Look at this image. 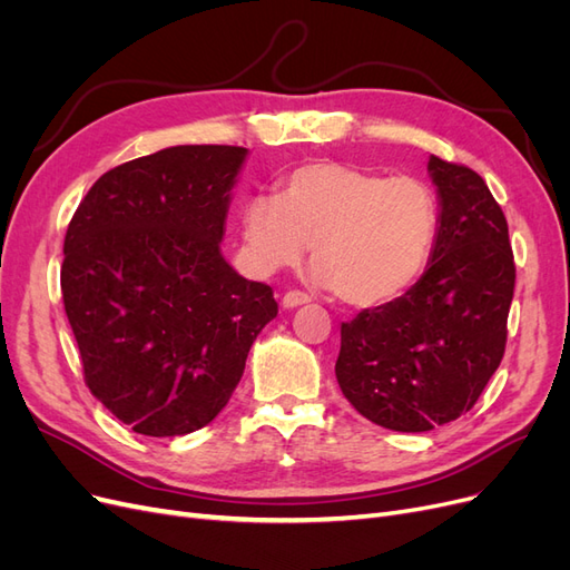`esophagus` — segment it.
<instances>
[{
	"mask_svg": "<svg viewBox=\"0 0 570 570\" xmlns=\"http://www.w3.org/2000/svg\"><path fill=\"white\" fill-rule=\"evenodd\" d=\"M306 302H312V297L304 295V292H299V289H289V292H285V297H283L285 308H295V306H302Z\"/></svg>",
	"mask_w": 570,
	"mask_h": 570,
	"instance_id": "1",
	"label": "esophagus"
}]
</instances>
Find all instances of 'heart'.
<instances>
[{
	"label": "heart",
	"instance_id": "b5f03b06",
	"mask_svg": "<svg viewBox=\"0 0 570 570\" xmlns=\"http://www.w3.org/2000/svg\"><path fill=\"white\" fill-rule=\"evenodd\" d=\"M243 237L262 268L297 264L314 245L316 281L354 308H381L419 283L440 237V199L413 176L312 161L281 178V195L243 206Z\"/></svg>",
	"mask_w": 570,
	"mask_h": 570
}]
</instances>
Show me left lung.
<instances>
[{"mask_svg": "<svg viewBox=\"0 0 570 570\" xmlns=\"http://www.w3.org/2000/svg\"><path fill=\"white\" fill-rule=\"evenodd\" d=\"M440 237L404 297L342 323L335 375L352 406L400 433L471 411L507 347L515 264L509 226L473 168L430 157Z\"/></svg>", "mask_w": 570, "mask_h": 570, "instance_id": "obj_1", "label": "left lung"}]
</instances>
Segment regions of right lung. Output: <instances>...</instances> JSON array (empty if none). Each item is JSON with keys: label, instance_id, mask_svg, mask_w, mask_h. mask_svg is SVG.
<instances>
[{"label": "right lung", "instance_id": "1", "mask_svg": "<svg viewBox=\"0 0 570 570\" xmlns=\"http://www.w3.org/2000/svg\"><path fill=\"white\" fill-rule=\"evenodd\" d=\"M245 147L180 145L107 170L63 239L61 295L85 385L149 438L212 423L278 316L220 254Z\"/></svg>", "mask_w": 570, "mask_h": 570}]
</instances>
